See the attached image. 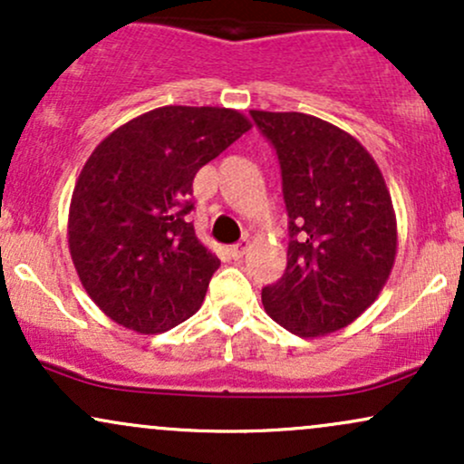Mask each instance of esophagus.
Segmentation results:
<instances>
[{
  "mask_svg": "<svg viewBox=\"0 0 464 464\" xmlns=\"http://www.w3.org/2000/svg\"><path fill=\"white\" fill-rule=\"evenodd\" d=\"M248 248H250V242H248V239H242V242L236 244V246H231V255H233V259H242L244 255L248 253Z\"/></svg>",
  "mask_w": 464,
  "mask_h": 464,
  "instance_id": "esophagus-1",
  "label": "esophagus"
}]
</instances>
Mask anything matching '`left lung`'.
Returning <instances> with one entry per match:
<instances>
[{
    "instance_id": "1",
    "label": "left lung",
    "mask_w": 464,
    "mask_h": 464,
    "mask_svg": "<svg viewBox=\"0 0 464 464\" xmlns=\"http://www.w3.org/2000/svg\"><path fill=\"white\" fill-rule=\"evenodd\" d=\"M279 154L290 218L287 268L264 310L299 338L347 327L384 290L397 216L375 159L347 130L307 113L250 111Z\"/></svg>"
}]
</instances>
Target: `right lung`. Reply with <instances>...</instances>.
<instances>
[{
  "label": "right lung",
  "mask_w": 464,
  "mask_h": 464,
  "mask_svg": "<svg viewBox=\"0 0 464 464\" xmlns=\"http://www.w3.org/2000/svg\"><path fill=\"white\" fill-rule=\"evenodd\" d=\"M253 129L220 106H159L95 146L72 194L67 242L80 284L111 321L161 334L200 310L220 259L196 237L191 183Z\"/></svg>",
  "instance_id": "add662e5"
}]
</instances>
